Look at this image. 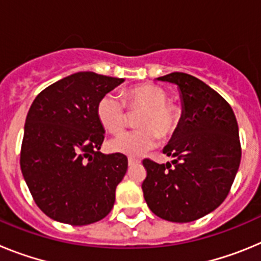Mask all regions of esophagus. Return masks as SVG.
Masks as SVG:
<instances>
[{"label": "esophagus", "instance_id": "1", "mask_svg": "<svg viewBox=\"0 0 261 261\" xmlns=\"http://www.w3.org/2000/svg\"><path fill=\"white\" fill-rule=\"evenodd\" d=\"M137 163H140V161H138L137 158L129 156V158H128V165L129 166H135V165H137Z\"/></svg>", "mask_w": 261, "mask_h": 261}]
</instances>
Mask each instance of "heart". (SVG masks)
Instances as JSON below:
<instances>
[{"instance_id":"b5f03b06","label":"heart","mask_w":261,"mask_h":261,"mask_svg":"<svg viewBox=\"0 0 261 261\" xmlns=\"http://www.w3.org/2000/svg\"><path fill=\"white\" fill-rule=\"evenodd\" d=\"M128 110H141L136 120L140 129L121 133L110 140L108 149L125 155H141L151 150L158 142V136L168 140L176 132L180 121V108L167 102V93L161 86L142 84L129 87L123 93ZM96 116L103 128L111 133H119L126 124V111L123 100L114 94H106L96 105Z\"/></svg>"}]
</instances>
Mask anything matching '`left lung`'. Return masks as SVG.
<instances>
[{
    "instance_id": "8db88e82",
    "label": "left lung",
    "mask_w": 261,
    "mask_h": 261,
    "mask_svg": "<svg viewBox=\"0 0 261 261\" xmlns=\"http://www.w3.org/2000/svg\"><path fill=\"white\" fill-rule=\"evenodd\" d=\"M156 81L176 85L181 116L163 149L171 162H142L147 172L144 197L159 218L191 222L229 195L242 155L238 123L229 103L199 78L175 71Z\"/></svg>"
}]
</instances>
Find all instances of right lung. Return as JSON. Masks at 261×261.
I'll list each match as a JSON object with an SVG mask.
<instances>
[{
	"label": "right lung",
	"mask_w": 261,
	"mask_h": 261,
	"mask_svg": "<svg viewBox=\"0 0 261 261\" xmlns=\"http://www.w3.org/2000/svg\"><path fill=\"white\" fill-rule=\"evenodd\" d=\"M123 82L124 78L78 71L48 86L32 102L20 170L36 205L52 220L90 225L114 208L128 158L100 153L106 132L96 105Z\"/></svg>",
	"instance_id": "1"
}]
</instances>
